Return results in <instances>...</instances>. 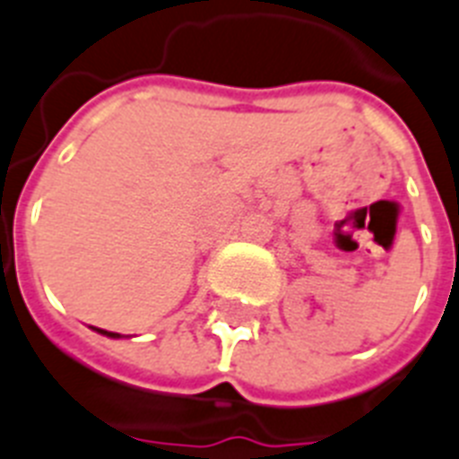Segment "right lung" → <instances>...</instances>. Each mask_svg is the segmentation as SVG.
Segmentation results:
<instances>
[{"mask_svg":"<svg viewBox=\"0 0 459 459\" xmlns=\"http://www.w3.org/2000/svg\"><path fill=\"white\" fill-rule=\"evenodd\" d=\"M91 329H97V327H91ZM99 333H106V336H111V339H120V333L116 332H106V329H97Z\"/></svg>","mask_w":459,"mask_h":459,"instance_id":"1","label":"right lung"}]
</instances>
